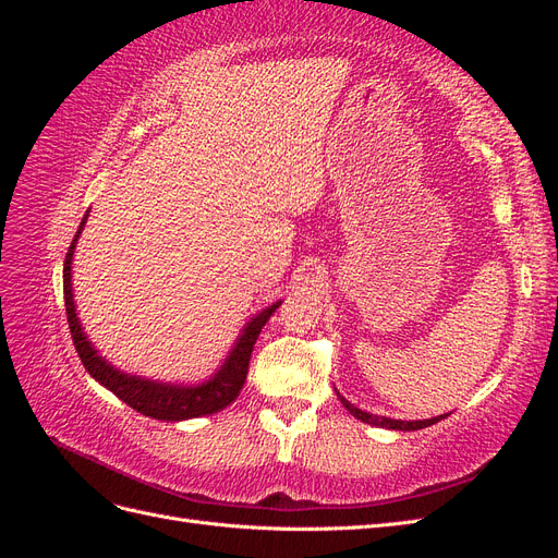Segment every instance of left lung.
I'll use <instances>...</instances> for the list:
<instances>
[{"instance_id":"obj_1","label":"left lung","mask_w":558,"mask_h":558,"mask_svg":"<svg viewBox=\"0 0 558 558\" xmlns=\"http://www.w3.org/2000/svg\"><path fill=\"white\" fill-rule=\"evenodd\" d=\"M337 396H340V393H337ZM340 400H342L344 408L349 410V414H353L356 418H361L363 424H375V426L391 428V430H418V428L433 426V424H437V421H442V418L447 416V414H442V416H433V418H424V421H400V418L375 416V414H369V412H363V410H359V408H353V404H351L349 400H344L342 396H340Z\"/></svg>"}]
</instances>
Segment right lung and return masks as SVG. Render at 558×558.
<instances>
[{"label":"right lung","mask_w":558,"mask_h":558,"mask_svg":"<svg viewBox=\"0 0 558 558\" xmlns=\"http://www.w3.org/2000/svg\"><path fill=\"white\" fill-rule=\"evenodd\" d=\"M86 221H88V214L83 216L76 238L72 240V246L64 256V269H62L66 324H70L72 340H74V347L78 351V359H81L83 367L88 369L90 377H95V381L109 388L113 396H118L125 404H130L132 410H137L140 414L150 416V418L183 421V418H195V416L221 412L223 408H228V404L240 396L242 386L246 381L253 344H256L258 335L269 320V316H272L277 312V307L281 305V300L248 320L246 328L240 335L238 344L232 347L230 356L226 359V363L218 367L216 375L209 377L205 384L181 386V384L150 381V379H144L137 375H125V373H121V369H116L111 363H107V359L99 356L97 349L86 337V332H83L81 320L76 316L74 291H72V258H74L78 234H81L83 226H86Z\"/></svg>","instance_id":"1"}]
</instances>
